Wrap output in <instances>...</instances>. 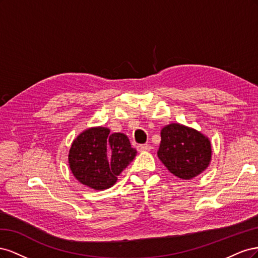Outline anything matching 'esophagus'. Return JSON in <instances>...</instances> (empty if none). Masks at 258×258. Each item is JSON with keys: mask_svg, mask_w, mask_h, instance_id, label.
Here are the masks:
<instances>
[{"mask_svg": "<svg viewBox=\"0 0 258 258\" xmlns=\"http://www.w3.org/2000/svg\"><path fill=\"white\" fill-rule=\"evenodd\" d=\"M152 148V146L150 144H141V145H138V151L139 152H146V151H150Z\"/></svg>", "mask_w": 258, "mask_h": 258, "instance_id": "obj_1", "label": "esophagus"}]
</instances>
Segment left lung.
<instances>
[{
	"mask_svg": "<svg viewBox=\"0 0 258 258\" xmlns=\"http://www.w3.org/2000/svg\"><path fill=\"white\" fill-rule=\"evenodd\" d=\"M209 139L197 130L179 123L162 128L157 155L171 173L190 179L206 170L211 160Z\"/></svg>",
	"mask_w": 258,
	"mask_h": 258,
	"instance_id": "8db88e82",
	"label": "left lung"
}]
</instances>
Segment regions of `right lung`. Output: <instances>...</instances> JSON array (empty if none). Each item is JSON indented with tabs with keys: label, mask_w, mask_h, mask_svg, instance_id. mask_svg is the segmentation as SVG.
<instances>
[{
	"label": "right lung",
	"mask_w": 258,
	"mask_h": 258,
	"mask_svg": "<svg viewBox=\"0 0 258 258\" xmlns=\"http://www.w3.org/2000/svg\"><path fill=\"white\" fill-rule=\"evenodd\" d=\"M136 155L127 136L110 134V129L98 127L84 131L74 140L69 163L82 184L102 190L116 183L117 176Z\"/></svg>",
	"instance_id": "add662e5"
}]
</instances>
